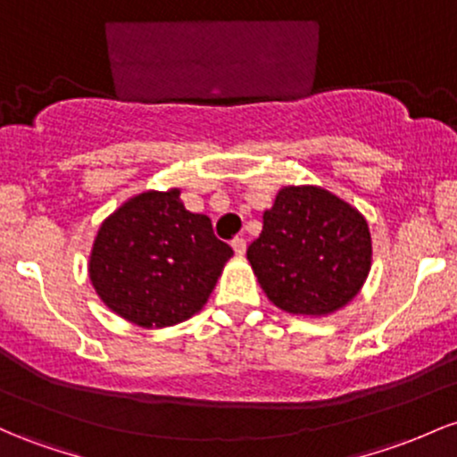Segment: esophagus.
Segmentation results:
<instances>
[{"mask_svg": "<svg viewBox=\"0 0 457 457\" xmlns=\"http://www.w3.org/2000/svg\"><path fill=\"white\" fill-rule=\"evenodd\" d=\"M232 249H234V253L243 258L245 252H247V240H245V238H234L232 240Z\"/></svg>", "mask_w": 457, "mask_h": 457, "instance_id": "esophagus-1", "label": "esophagus"}]
</instances>
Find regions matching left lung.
Wrapping results in <instances>:
<instances>
[{
	"mask_svg": "<svg viewBox=\"0 0 457 457\" xmlns=\"http://www.w3.org/2000/svg\"><path fill=\"white\" fill-rule=\"evenodd\" d=\"M247 260L279 310L325 317L347 305L370 270L369 223L320 187H284Z\"/></svg>",
	"mask_w": 457,
	"mask_h": 457,
	"instance_id": "obj_1",
	"label": "left lung"
}]
</instances>
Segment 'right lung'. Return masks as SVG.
<instances>
[{
  "label": "right lung",
  "mask_w": 457,
  "mask_h": 457,
  "mask_svg": "<svg viewBox=\"0 0 457 457\" xmlns=\"http://www.w3.org/2000/svg\"><path fill=\"white\" fill-rule=\"evenodd\" d=\"M234 252L205 214L188 212L179 188L128 199L95 237L88 275L102 302L140 328L197 314Z\"/></svg>",
  "instance_id": "add662e5"
}]
</instances>
